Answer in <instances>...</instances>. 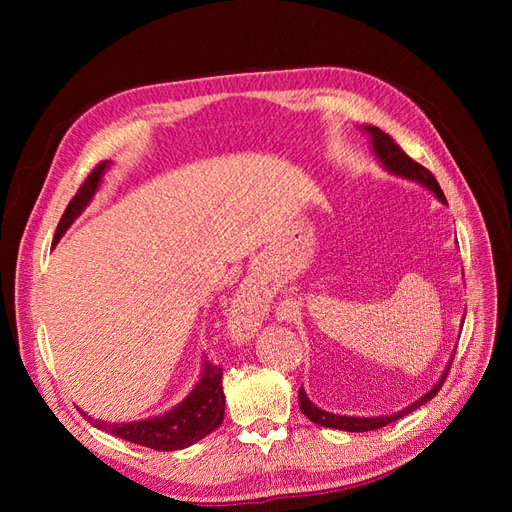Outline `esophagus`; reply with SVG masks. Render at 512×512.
<instances>
[{
	"instance_id": "esophagus-1",
	"label": "esophagus",
	"mask_w": 512,
	"mask_h": 512,
	"mask_svg": "<svg viewBox=\"0 0 512 512\" xmlns=\"http://www.w3.org/2000/svg\"><path fill=\"white\" fill-rule=\"evenodd\" d=\"M262 318V305L260 297L256 294V288L252 286H241L228 307V322L230 329L237 337L245 339L256 333L258 324Z\"/></svg>"
}]
</instances>
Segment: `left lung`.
I'll return each mask as SVG.
<instances>
[{
  "mask_svg": "<svg viewBox=\"0 0 512 512\" xmlns=\"http://www.w3.org/2000/svg\"><path fill=\"white\" fill-rule=\"evenodd\" d=\"M363 132H367L369 136V145H371V151H374L376 160L382 164V168L386 170V173H391L395 177H401V179H408V181H414V183H421L423 188H427L433 196H436L440 203L446 205V198H444V192L440 188V183L436 181V177H433L429 170L425 166H421L418 162H414L412 158H408L404 151H401L399 145H395L393 138L389 134H384L380 128L376 126H363ZM463 324V322H461ZM453 361V356H451ZM451 361H448L446 369L442 371L440 380L431 386V389L423 395L418 397L416 401H412L410 406L401 408L393 414H380V416H348V414H335V412H327L318 408L312 399L307 397L305 389L301 386L299 391V408L301 412L309 418V421L316 423V425H322V427H331V429H342V431H371V429H380V427H386L391 425L395 421H399V418L408 416L410 412H414L416 408H421L423 404H427L429 399L436 397V393L442 389V384L446 380V374L448 369H451Z\"/></svg>",
  "mask_w": 512,
  "mask_h": 512,
  "instance_id": "8db88e82",
  "label": "left lung"
}]
</instances>
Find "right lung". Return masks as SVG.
I'll use <instances>...</instances> for the list:
<instances>
[{
    "label": "right lung",
    "instance_id": "right-lung-1",
    "mask_svg": "<svg viewBox=\"0 0 512 512\" xmlns=\"http://www.w3.org/2000/svg\"><path fill=\"white\" fill-rule=\"evenodd\" d=\"M113 162H102L94 170H91L81 190L70 200L64 215L57 224L53 245L59 243V239L66 235V230L74 224V220L91 205V200L96 198V192L104 181L106 170L111 168ZM224 406L226 397L222 389V367L203 363L200 367L198 382L194 389L185 395L183 401L170 408L168 412L143 418V421H130V423H108L100 421V418H91L87 412L81 410V414L91 421V425L113 433L117 438H123L134 444H141L153 451H181L203 440L213 429H218L224 421Z\"/></svg>",
    "mask_w": 512,
    "mask_h": 512
}]
</instances>
